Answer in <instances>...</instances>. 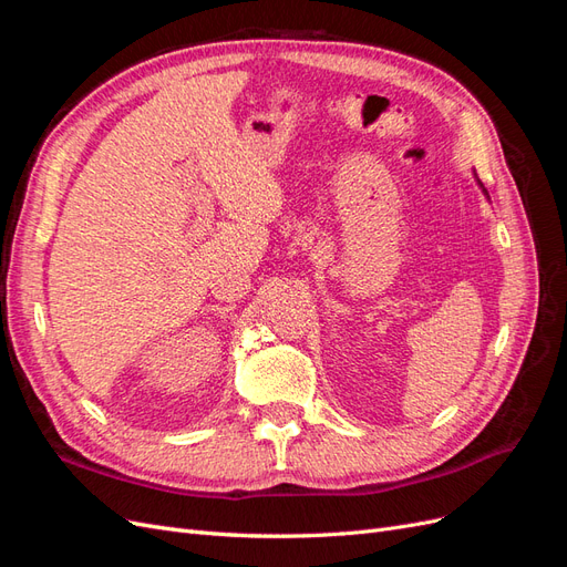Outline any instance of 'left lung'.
Returning <instances> with one entry per match:
<instances>
[{"label": "left lung", "mask_w": 567, "mask_h": 567, "mask_svg": "<svg viewBox=\"0 0 567 567\" xmlns=\"http://www.w3.org/2000/svg\"><path fill=\"white\" fill-rule=\"evenodd\" d=\"M473 175H475V173H473ZM475 182H477V186H480V188H483V194H485V198L489 200V194H487V188L483 186V182H480V179H477V175H475Z\"/></svg>", "instance_id": "left-lung-1"}]
</instances>
